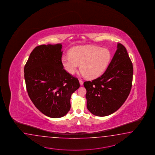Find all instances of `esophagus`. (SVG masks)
I'll use <instances>...</instances> for the list:
<instances>
[{
  "instance_id": "esophagus-1",
  "label": "esophagus",
  "mask_w": 155,
  "mask_h": 155,
  "mask_svg": "<svg viewBox=\"0 0 155 155\" xmlns=\"http://www.w3.org/2000/svg\"><path fill=\"white\" fill-rule=\"evenodd\" d=\"M79 83H80V84L82 86L83 84V81L82 79H79Z\"/></svg>"
}]
</instances>
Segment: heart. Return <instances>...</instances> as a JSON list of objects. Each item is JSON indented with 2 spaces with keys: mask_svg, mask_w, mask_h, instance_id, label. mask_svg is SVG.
Returning a JSON list of instances; mask_svg holds the SVG:
<instances>
[{
  "mask_svg": "<svg viewBox=\"0 0 155 155\" xmlns=\"http://www.w3.org/2000/svg\"><path fill=\"white\" fill-rule=\"evenodd\" d=\"M112 58V53L106 48L93 45L77 46L71 49L69 55L62 58V63L66 71L74 74L79 65L81 71L88 79L101 76L107 69Z\"/></svg>",
  "mask_w": 155,
  "mask_h": 155,
  "instance_id": "b5f03b06",
  "label": "heart"
}]
</instances>
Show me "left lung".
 I'll use <instances>...</instances> for the list:
<instances>
[{
    "label": "left lung",
    "instance_id": "obj_1",
    "mask_svg": "<svg viewBox=\"0 0 155 155\" xmlns=\"http://www.w3.org/2000/svg\"><path fill=\"white\" fill-rule=\"evenodd\" d=\"M117 51L102 76L83 85L87 93V107L91 113L107 116L120 108L131 91L133 65L126 48L117 44Z\"/></svg>",
    "mask_w": 155,
    "mask_h": 155
}]
</instances>
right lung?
I'll return each mask as SVG.
<instances>
[{
    "label": "right lung",
    "instance_id": "1",
    "mask_svg": "<svg viewBox=\"0 0 155 155\" xmlns=\"http://www.w3.org/2000/svg\"><path fill=\"white\" fill-rule=\"evenodd\" d=\"M62 45H41L31 52L24 66L28 94L38 110L51 118L65 116L70 99L79 88L78 79L63 69Z\"/></svg>",
    "mask_w": 155,
    "mask_h": 155
}]
</instances>
